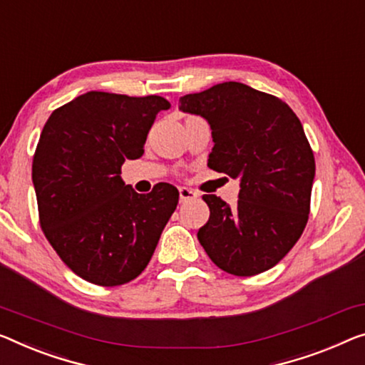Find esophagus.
<instances>
[{
    "label": "esophagus",
    "mask_w": 365,
    "mask_h": 365,
    "mask_svg": "<svg viewBox=\"0 0 365 365\" xmlns=\"http://www.w3.org/2000/svg\"><path fill=\"white\" fill-rule=\"evenodd\" d=\"M178 193H180V203H188V201L198 200V193L192 188L182 187L180 190H178Z\"/></svg>",
    "instance_id": "34e87169"
}]
</instances>
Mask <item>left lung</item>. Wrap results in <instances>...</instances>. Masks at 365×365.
<instances>
[{
  "mask_svg": "<svg viewBox=\"0 0 365 365\" xmlns=\"http://www.w3.org/2000/svg\"><path fill=\"white\" fill-rule=\"evenodd\" d=\"M178 110L205 118L213 149L208 167L239 180L231 206L203 195L210 220L198 241L227 274L251 277L279 264L307 226L314 157L292 108L239 81L180 98Z\"/></svg>",
  "mask_w": 365,
  "mask_h": 365,
  "instance_id": "left-lung-1",
  "label": "left lung"
}]
</instances>
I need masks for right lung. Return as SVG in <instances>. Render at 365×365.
Masks as SVG:
<instances>
[{"mask_svg":"<svg viewBox=\"0 0 365 365\" xmlns=\"http://www.w3.org/2000/svg\"><path fill=\"white\" fill-rule=\"evenodd\" d=\"M162 96L88 91L48 116L34 160L41 227L67 267L103 287L128 284L148 267L177 208L178 190L157 183L148 195L121 178L139 159Z\"/></svg>","mask_w":365,"mask_h":365,"instance_id":"obj_1","label":"right lung"}]
</instances>
